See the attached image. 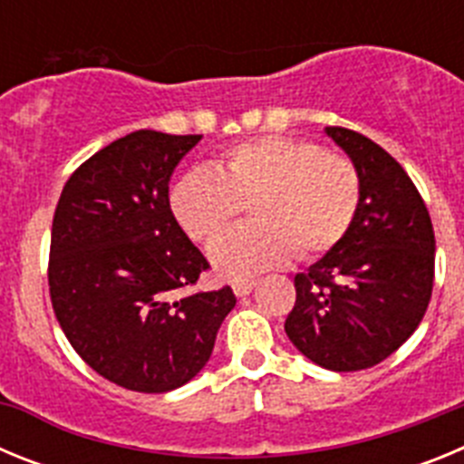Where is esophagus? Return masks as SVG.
<instances>
[{"label":"esophagus","mask_w":464,"mask_h":464,"mask_svg":"<svg viewBox=\"0 0 464 464\" xmlns=\"http://www.w3.org/2000/svg\"><path fill=\"white\" fill-rule=\"evenodd\" d=\"M253 288H256V281H237V283H232V290H235L237 297H246V295H251Z\"/></svg>","instance_id":"34e87169"}]
</instances>
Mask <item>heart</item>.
<instances>
[{
    "mask_svg": "<svg viewBox=\"0 0 464 464\" xmlns=\"http://www.w3.org/2000/svg\"><path fill=\"white\" fill-rule=\"evenodd\" d=\"M251 204L253 225L225 232L208 248L213 269L244 281L281 267L297 251L311 260L346 237L360 207V176L339 153L293 137L237 143L213 167H192L174 183L169 207L192 241H211Z\"/></svg>",
    "mask_w": 464,
    "mask_h": 464,
    "instance_id": "heart-1",
    "label": "heart"
}]
</instances>
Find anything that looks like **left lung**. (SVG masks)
<instances>
[{"instance_id": "8db88e82", "label": "left lung", "mask_w": 464, "mask_h": 464, "mask_svg": "<svg viewBox=\"0 0 464 464\" xmlns=\"http://www.w3.org/2000/svg\"><path fill=\"white\" fill-rule=\"evenodd\" d=\"M360 176L346 237L295 276L285 334L332 372L374 367L423 321L434 281V232L425 202L392 155L353 130L325 127Z\"/></svg>"}]
</instances>
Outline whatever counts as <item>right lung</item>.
<instances>
[{
  "instance_id": "add662e5",
  "label": "right lung",
  "mask_w": 464,
  "mask_h": 464,
  "mask_svg": "<svg viewBox=\"0 0 464 464\" xmlns=\"http://www.w3.org/2000/svg\"><path fill=\"white\" fill-rule=\"evenodd\" d=\"M199 134L139 130L85 160L53 218V311L73 351L111 383L169 392L208 362L232 288L174 299L207 257L176 223L169 181Z\"/></svg>"
}]
</instances>
